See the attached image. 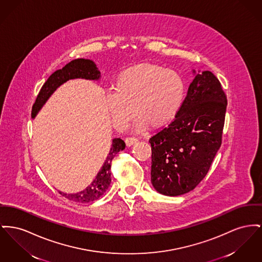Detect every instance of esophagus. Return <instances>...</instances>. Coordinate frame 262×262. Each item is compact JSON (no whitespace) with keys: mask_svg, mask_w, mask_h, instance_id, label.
<instances>
[{"mask_svg":"<svg viewBox=\"0 0 262 262\" xmlns=\"http://www.w3.org/2000/svg\"><path fill=\"white\" fill-rule=\"evenodd\" d=\"M138 141H139V139H137V138H126L125 139V143H126L127 146H130V145L137 143Z\"/></svg>","mask_w":262,"mask_h":262,"instance_id":"esophagus-1","label":"esophagus"}]
</instances>
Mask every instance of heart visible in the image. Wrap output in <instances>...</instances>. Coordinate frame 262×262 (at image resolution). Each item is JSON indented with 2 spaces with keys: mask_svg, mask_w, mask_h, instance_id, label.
Wrapping results in <instances>:
<instances>
[{
  "mask_svg": "<svg viewBox=\"0 0 262 262\" xmlns=\"http://www.w3.org/2000/svg\"><path fill=\"white\" fill-rule=\"evenodd\" d=\"M186 86L182 76L155 64H140L117 79L116 88L106 92V102L114 125L124 129L136 112V130H147L172 121L184 102ZM136 111H134V108Z\"/></svg>",
  "mask_w": 262,
  "mask_h": 262,
  "instance_id": "obj_1",
  "label": "heart"
}]
</instances>
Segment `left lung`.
<instances>
[{"label": "left lung", "instance_id": "obj_1", "mask_svg": "<svg viewBox=\"0 0 262 262\" xmlns=\"http://www.w3.org/2000/svg\"><path fill=\"white\" fill-rule=\"evenodd\" d=\"M182 107L151 139V183L165 196L193 190L207 175L222 143L227 97L210 71H192Z\"/></svg>", "mask_w": 262, "mask_h": 262}]
</instances>
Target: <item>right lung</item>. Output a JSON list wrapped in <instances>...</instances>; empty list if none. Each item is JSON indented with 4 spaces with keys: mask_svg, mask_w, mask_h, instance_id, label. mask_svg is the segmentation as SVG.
<instances>
[{
    "mask_svg": "<svg viewBox=\"0 0 262 262\" xmlns=\"http://www.w3.org/2000/svg\"><path fill=\"white\" fill-rule=\"evenodd\" d=\"M101 78V72L99 71L96 63L85 58H78L75 60L69 62L62 69L55 71L47 79V82L43 84L42 88L38 93L35 103L32 106L31 118L34 119L38 112L45 106L47 100L50 96L56 91L58 87L65 82L71 79H86V80H94L99 81ZM125 148V143L123 139L119 138L113 139L112 146L106 157V160L97 173L95 179L91 184L87 186L84 190L74 193L67 194L59 191L63 197L68 200L74 201L78 203H89L99 199L104 193L107 191L108 186L111 184V164L112 160L119 151Z\"/></svg>",
    "mask_w": 262,
    "mask_h": 262,
    "instance_id": "right-lung-1",
    "label": "right lung"
}]
</instances>
